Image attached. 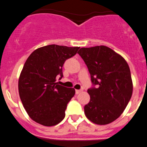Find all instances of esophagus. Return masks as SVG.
Wrapping results in <instances>:
<instances>
[{"instance_id":"1","label":"esophagus","mask_w":147,"mask_h":147,"mask_svg":"<svg viewBox=\"0 0 147 147\" xmlns=\"http://www.w3.org/2000/svg\"><path fill=\"white\" fill-rule=\"evenodd\" d=\"M82 90H76V94H80V92H82Z\"/></svg>"}]
</instances>
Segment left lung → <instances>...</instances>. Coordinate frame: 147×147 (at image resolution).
I'll return each instance as SVG.
<instances>
[{
  "label": "left lung",
  "instance_id": "8db88e82",
  "mask_svg": "<svg viewBox=\"0 0 147 147\" xmlns=\"http://www.w3.org/2000/svg\"><path fill=\"white\" fill-rule=\"evenodd\" d=\"M78 53L87 65L93 84L88 89L91 99L84 107L86 116L98 125L110 123L121 115L131 97L129 67L122 56L106 46L82 47Z\"/></svg>",
  "mask_w": 147,
  "mask_h": 147
}]
</instances>
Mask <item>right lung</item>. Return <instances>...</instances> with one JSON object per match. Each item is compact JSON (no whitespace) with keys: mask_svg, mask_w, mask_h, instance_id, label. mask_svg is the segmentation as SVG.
I'll return each mask as SVG.
<instances>
[{"mask_svg":"<svg viewBox=\"0 0 147 147\" xmlns=\"http://www.w3.org/2000/svg\"><path fill=\"white\" fill-rule=\"evenodd\" d=\"M79 47L51 45L36 49L24 65L18 80L21 102L30 118L45 126H55L65 118L75 89L58 85L63 77L62 67L76 54Z\"/></svg>","mask_w":147,"mask_h":147,"instance_id":"add662e5","label":"right lung"}]
</instances>
